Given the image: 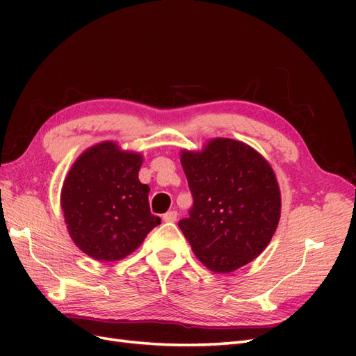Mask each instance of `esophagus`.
I'll list each match as a JSON object with an SVG mask.
<instances>
[{
  "instance_id": "1",
  "label": "esophagus",
  "mask_w": 356,
  "mask_h": 356,
  "mask_svg": "<svg viewBox=\"0 0 356 356\" xmlns=\"http://www.w3.org/2000/svg\"><path fill=\"white\" fill-rule=\"evenodd\" d=\"M177 217H178L177 211H168V212L163 215V221H165V222H175V221H177Z\"/></svg>"
}]
</instances>
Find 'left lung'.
Wrapping results in <instances>:
<instances>
[{"instance_id": "1", "label": "left lung", "mask_w": 356, "mask_h": 356, "mask_svg": "<svg viewBox=\"0 0 356 356\" xmlns=\"http://www.w3.org/2000/svg\"><path fill=\"white\" fill-rule=\"evenodd\" d=\"M179 154L195 200L190 217L178 222L181 232L209 270H238L266 250L281 218V190L270 163L230 138Z\"/></svg>"}]
</instances>
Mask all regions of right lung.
Wrapping results in <instances>:
<instances>
[{
    "instance_id": "obj_1",
    "label": "right lung",
    "mask_w": 356,
    "mask_h": 356,
    "mask_svg": "<svg viewBox=\"0 0 356 356\" xmlns=\"http://www.w3.org/2000/svg\"><path fill=\"white\" fill-rule=\"evenodd\" d=\"M141 153L104 141L83 152L63 181L60 207L72 242L98 261L123 260L160 218L149 212V187L138 178Z\"/></svg>"
}]
</instances>
